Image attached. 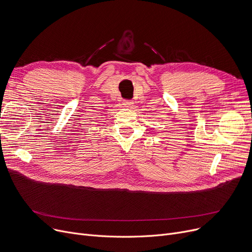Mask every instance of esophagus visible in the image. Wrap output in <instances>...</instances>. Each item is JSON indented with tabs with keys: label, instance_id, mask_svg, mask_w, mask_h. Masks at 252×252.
Returning a JSON list of instances; mask_svg holds the SVG:
<instances>
[{
	"label": "esophagus",
	"instance_id": "esophagus-1",
	"mask_svg": "<svg viewBox=\"0 0 252 252\" xmlns=\"http://www.w3.org/2000/svg\"><path fill=\"white\" fill-rule=\"evenodd\" d=\"M123 104H124L125 106H126V107H130V106L133 105V101H131V100H128V99H124Z\"/></svg>",
	"mask_w": 252,
	"mask_h": 252
}]
</instances>
